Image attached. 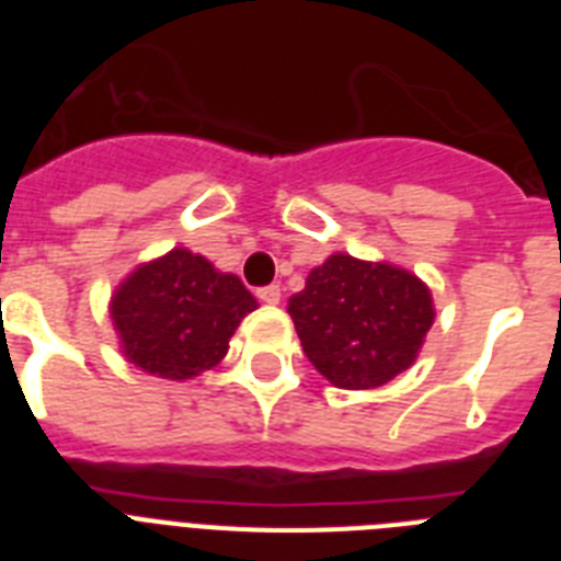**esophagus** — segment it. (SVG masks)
<instances>
[{"label":"esophagus","mask_w":561,"mask_h":561,"mask_svg":"<svg viewBox=\"0 0 561 561\" xmlns=\"http://www.w3.org/2000/svg\"><path fill=\"white\" fill-rule=\"evenodd\" d=\"M255 297H259V302H264V306H276L282 299V290L279 285H264V288L255 290Z\"/></svg>","instance_id":"esophagus-1"}]
</instances>
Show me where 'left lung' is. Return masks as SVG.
<instances>
[{
	"label": "left lung",
	"instance_id": "left-lung-1",
	"mask_svg": "<svg viewBox=\"0 0 561 561\" xmlns=\"http://www.w3.org/2000/svg\"><path fill=\"white\" fill-rule=\"evenodd\" d=\"M288 314L317 373L343 390H373L416 360L434 302L413 273L334 253L308 273Z\"/></svg>",
	"mask_w": 561,
	"mask_h": 561
}]
</instances>
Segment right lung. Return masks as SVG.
Wrapping results in <instances>:
<instances>
[{"label": "right lung", "instance_id": "right-lung-1", "mask_svg": "<svg viewBox=\"0 0 561 561\" xmlns=\"http://www.w3.org/2000/svg\"><path fill=\"white\" fill-rule=\"evenodd\" d=\"M253 308L238 276L178 247L130 273L110 311L130 364L183 381L227 355L229 337Z\"/></svg>", "mask_w": 561, "mask_h": 561}]
</instances>
